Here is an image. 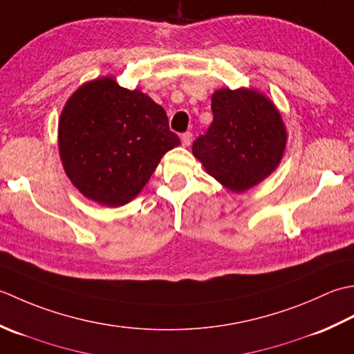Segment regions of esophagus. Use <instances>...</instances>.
I'll use <instances>...</instances> for the list:
<instances>
[{"mask_svg":"<svg viewBox=\"0 0 354 354\" xmlns=\"http://www.w3.org/2000/svg\"><path fill=\"white\" fill-rule=\"evenodd\" d=\"M191 143H192V134H191V133L182 134V145H183V147H189Z\"/></svg>","mask_w":354,"mask_h":354,"instance_id":"obj_1","label":"esophagus"}]
</instances>
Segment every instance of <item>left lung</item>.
<instances>
[{"label":"left lung","instance_id":"8db88e82","mask_svg":"<svg viewBox=\"0 0 354 354\" xmlns=\"http://www.w3.org/2000/svg\"><path fill=\"white\" fill-rule=\"evenodd\" d=\"M214 120L194 142L192 154L205 171L232 192L261 183L278 168L287 128L277 105L257 88L214 91Z\"/></svg>","mask_w":354,"mask_h":354}]
</instances>
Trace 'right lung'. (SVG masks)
I'll use <instances>...</instances> for the list:
<instances>
[{"label":"right lung","mask_w":354,"mask_h":354,"mask_svg":"<svg viewBox=\"0 0 354 354\" xmlns=\"http://www.w3.org/2000/svg\"><path fill=\"white\" fill-rule=\"evenodd\" d=\"M178 145L163 106L113 76L79 86L57 124V148L70 182L85 198L108 207L136 198L160 158Z\"/></svg>","instance_id":"add662e5"}]
</instances>
